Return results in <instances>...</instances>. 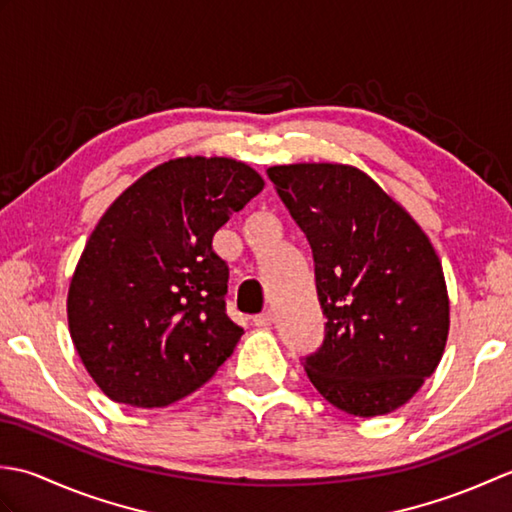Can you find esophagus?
Instances as JSON below:
<instances>
[{
	"mask_svg": "<svg viewBox=\"0 0 512 512\" xmlns=\"http://www.w3.org/2000/svg\"><path fill=\"white\" fill-rule=\"evenodd\" d=\"M253 323H255V328H262V330H266V328H270V325H273V312H262V314H257V317H253Z\"/></svg>",
	"mask_w": 512,
	"mask_h": 512,
	"instance_id": "obj_1",
	"label": "esophagus"
}]
</instances>
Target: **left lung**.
<instances>
[{
  "label": "left lung",
  "mask_w": 512,
  "mask_h": 512,
  "mask_svg": "<svg viewBox=\"0 0 512 512\" xmlns=\"http://www.w3.org/2000/svg\"><path fill=\"white\" fill-rule=\"evenodd\" d=\"M306 233L325 339L303 367L345 413L374 418L422 387L449 336L442 264L416 220L350 165L299 162L268 169Z\"/></svg>",
  "instance_id": "left-lung-1"
}]
</instances>
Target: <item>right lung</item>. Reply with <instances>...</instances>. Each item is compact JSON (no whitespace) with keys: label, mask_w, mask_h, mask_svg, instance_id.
Instances as JSON below:
<instances>
[{"label":"right lung","mask_w":512,"mask_h":512,"mask_svg":"<svg viewBox=\"0 0 512 512\" xmlns=\"http://www.w3.org/2000/svg\"><path fill=\"white\" fill-rule=\"evenodd\" d=\"M264 189L233 158L187 156L147 171L96 224L68 290L81 361L114 402L167 407L233 354L228 266L213 235Z\"/></svg>","instance_id":"1"}]
</instances>
